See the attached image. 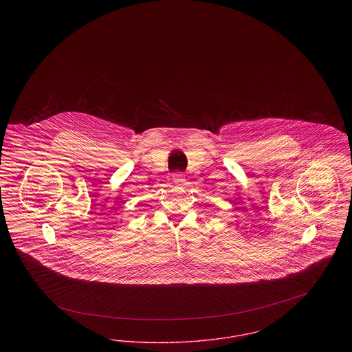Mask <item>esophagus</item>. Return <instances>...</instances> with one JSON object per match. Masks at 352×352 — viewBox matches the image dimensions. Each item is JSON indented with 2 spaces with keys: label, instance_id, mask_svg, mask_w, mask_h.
<instances>
[{
  "label": "esophagus",
  "instance_id": "1",
  "mask_svg": "<svg viewBox=\"0 0 352 352\" xmlns=\"http://www.w3.org/2000/svg\"><path fill=\"white\" fill-rule=\"evenodd\" d=\"M173 184H175V186H178V187H184L187 182H186L184 173H181V171L174 173V175H173Z\"/></svg>",
  "mask_w": 352,
  "mask_h": 352
}]
</instances>
